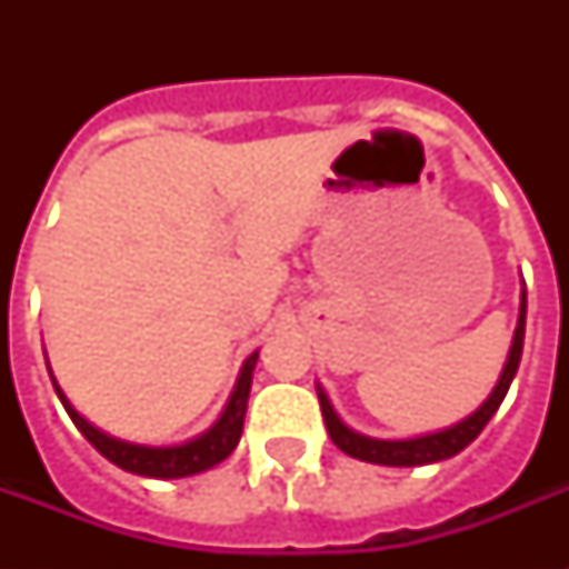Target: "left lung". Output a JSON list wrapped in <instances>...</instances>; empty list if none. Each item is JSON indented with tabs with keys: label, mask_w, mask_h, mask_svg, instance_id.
Returning a JSON list of instances; mask_svg holds the SVG:
<instances>
[{
	"label": "left lung",
	"mask_w": 569,
	"mask_h": 569,
	"mask_svg": "<svg viewBox=\"0 0 569 569\" xmlns=\"http://www.w3.org/2000/svg\"><path fill=\"white\" fill-rule=\"evenodd\" d=\"M522 337H526V289H522L520 298V319H517V330H513L508 363H505L502 375H499V383H496L493 392L487 396L485 405L478 407L476 413H469L467 419H460L458 425L442 428V431L437 433H422V437H413V440H375V437L357 433L355 428H348V425L339 419V413L333 410V405H330L328 392L316 383L321 416H325V425H328L330 440L337 442L339 449L346 451V455H351V458L366 460V463H380V467H425V463H437V460L455 458L458 451L467 449L469 442L485 431V425L490 422V416L499 410L502 398L508 396V387H511L513 375L520 369Z\"/></svg>",
	"instance_id": "obj_1"
}]
</instances>
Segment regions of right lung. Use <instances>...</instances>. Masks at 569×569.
Listing matches in <instances>:
<instances>
[{
  "label": "right lung",
  "instance_id": "obj_1",
  "mask_svg": "<svg viewBox=\"0 0 569 569\" xmlns=\"http://www.w3.org/2000/svg\"><path fill=\"white\" fill-rule=\"evenodd\" d=\"M257 357L259 355L253 351V355L244 360V366H241L236 389H232L230 401L223 407V413L218 416V422H214L209 431L200 433V437H194V440L182 442V446H138V442L109 437V433L100 431V428H93V425L67 401V396L61 392L56 378H52V387H56L58 398H61V405H64V410L70 413L76 428L84 433V440L91 442L102 458H109L114 467L144 478H186L212 469L214 463H221L223 458H230L232 449L239 446Z\"/></svg>",
  "mask_w": 569,
  "mask_h": 569
}]
</instances>
